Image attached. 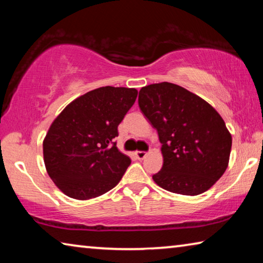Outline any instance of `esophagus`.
I'll return each mask as SVG.
<instances>
[{
    "mask_svg": "<svg viewBox=\"0 0 263 263\" xmlns=\"http://www.w3.org/2000/svg\"><path fill=\"white\" fill-rule=\"evenodd\" d=\"M146 155H147V153L142 152V151H137V152H136V157H137L138 159H139V160L145 159Z\"/></svg>",
    "mask_w": 263,
    "mask_h": 263,
    "instance_id": "obj_1",
    "label": "esophagus"
}]
</instances>
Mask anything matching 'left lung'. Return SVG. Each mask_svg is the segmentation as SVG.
Segmentation results:
<instances>
[{
	"label": "left lung",
	"mask_w": 263,
	"mask_h": 263,
	"mask_svg": "<svg viewBox=\"0 0 263 263\" xmlns=\"http://www.w3.org/2000/svg\"><path fill=\"white\" fill-rule=\"evenodd\" d=\"M138 104L162 144L163 164L153 175L155 183L188 196L210 189L228 168L232 147L220 115L199 96L169 82L142 87Z\"/></svg>",
	"instance_id": "left-lung-1"
}]
</instances>
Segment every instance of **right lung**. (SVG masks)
<instances>
[{"instance_id": "1", "label": "right lung", "mask_w": 263, "mask_h": 263, "mask_svg": "<svg viewBox=\"0 0 263 263\" xmlns=\"http://www.w3.org/2000/svg\"><path fill=\"white\" fill-rule=\"evenodd\" d=\"M137 95L135 88H97L70 102L53 121L43 141L44 162L68 197H99L121 181L131 160L119 152L115 138Z\"/></svg>"}]
</instances>
